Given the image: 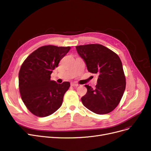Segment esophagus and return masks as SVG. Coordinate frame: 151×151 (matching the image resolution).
<instances>
[{
    "label": "esophagus",
    "instance_id": "1",
    "mask_svg": "<svg viewBox=\"0 0 151 151\" xmlns=\"http://www.w3.org/2000/svg\"><path fill=\"white\" fill-rule=\"evenodd\" d=\"M71 85L72 86H79V84H76V83H71Z\"/></svg>",
    "mask_w": 151,
    "mask_h": 151
}]
</instances>
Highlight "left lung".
I'll use <instances>...</instances> for the list:
<instances>
[{"mask_svg": "<svg viewBox=\"0 0 151 151\" xmlns=\"http://www.w3.org/2000/svg\"><path fill=\"white\" fill-rule=\"evenodd\" d=\"M76 49L86 63L88 71L98 75L94 89L85 85L87 93L81 97L83 104L97 114L111 112L119 104L126 88L120 57L101 44L78 45Z\"/></svg>", "mask_w": 151, "mask_h": 151, "instance_id": "8db88e82", "label": "left lung"}]
</instances>
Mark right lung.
I'll list each match as a JSON object with an SVG mask.
<instances>
[{
    "label": "right lung",
    "instance_id": "add662e5",
    "mask_svg": "<svg viewBox=\"0 0 151 151\" xmlns=\"http://www.w3.org/2000/svg\"><path fill=\"white\" fill-rule=\"evenodd\" d=\"M70 48L44 45L32 52L22 63L18 74L19 90L23 102L33 115L47 116L61 107L70 83L58 84L50 80V75Z\"/></svg>",
    "mask_w": 151,
    "mask_h": 151
}]
</instances>
